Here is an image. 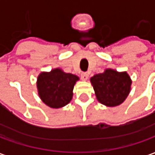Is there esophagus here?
Listing matches in <instances>:
<instances>
[{"label":"esophagus","instance_id":"esophagus-1","mask_svg":"<svg viewBox=\"0 0 155 155\" xmlns=\"http://www.w3.org/2000/svg\"><path fill=\"white\" fill-rule=\"evenodd\" d=\"M88 77H89V74L86 73V72H84V73L81 74V80H82V81H87Z\"/></svg>","mask_w":155,"mask_h":155}]
</instances>
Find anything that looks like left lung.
I'll return each mask as SVG.
<instances>
[{"label":"left lung","mask_w":155,"mask_h":155,"mask_svg":"<svg viewBox=\"0 0 155 155\" xmlns=\"http://www.w3.org/2000/svg\"><path fill=\"white\" fill-rule=\"evenodd\" d=\"M97 101L107 107L118 106L125 101L131 90L132 80L126 71L105 69L91 78Z\"/></svg>","instance_id":"1"}]
</instances>
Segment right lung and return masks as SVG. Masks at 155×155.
Listing matches in <instances>:
<instances>
[{"instance_id":"1","label":"right lung","mask_w":155,"mask_h":155,"mask_svg":"<svg viewBox=\"0 0 155 155\" xmlns=\"http://www.w3.org/2000/svg\"><path fill=\"white\" fill-rule=\"evenodd\" d=\"M79 80L77 75L65 73L61 68L42 71L36 81L39 97L49 107H64L72 100L73 89Z\"/></svg>"}]
</instances>
